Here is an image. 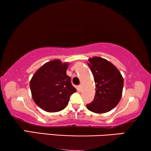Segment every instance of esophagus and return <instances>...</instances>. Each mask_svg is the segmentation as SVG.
Wrapping results in <instances>:
<instances>
[{
	"label": "esophagus",
	"instance_id": "esophagus-1",
	"mask_svg": "<svg viewBox=\"0 0 151 151\" xmlns=\"http://www.w3.org/2000/svg\"><path fill=\"white\" fill-rule=\"evenodd\" d=\"M77 89H78V91L79 92H80L82 91V86L81 85H78V86H77Z\"/></svg>",
	"mask_w": 151,
	"mask_h": 151
}]
</instances>
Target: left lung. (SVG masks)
Returning <instances> with one entry per match:
<instances>
[{
  "instance_id": "1",
  "label": "left lung",
  "mask_w": 151,
  "mask_h": 151,
  "mask_svg": "<svg viewBox=\"0 0 151 151\" xmlns=\"http://www.w3.org/2000/svg\"><path fill=\"white\" fill-rule=\"evenodd\" d=\"M88 60L96 83V94L93 102L86 104V108L96 113L109 112L120 100L123 77L119 70L106 59L93 57Z\"/></svg>"
}]
</instances>
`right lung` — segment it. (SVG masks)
<instances>
[{
    "instance_id": "right-lung-1",
    "label": "right lung",
    "mask_w": 151,
    "mask_h": 151,
    "mask_svg": "<svg viewBox=\"0 0 151 151\" xmlns=\"http://www.w3.org/2000/svg\"><path fill=\"white\" fill-rule=\"evenodd\" d=\"M69 63L58 59L43 65L33 76L30 89L33 100L47 112H58L67 106L70 96L76 89L67 75Z\"/></svg>"
}]
</instances>
